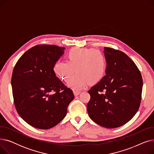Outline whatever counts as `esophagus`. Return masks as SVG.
<instances>
[{
    "mask_svg": "<svg viewBox=\"0 0 154 154\" xmlns=\"http://www.w3.org/2000/svg\"><path fill=\"white\" fill-rule=\"evenodd\" d=\"M80 94V91H74V94L75 96L79 95Z\"/></svg>",
    "mask_w": 154,
    "mask_h": 154,
    "instance_id": "esophagus-1",
    "label": "esophagus"
}]
</instances>
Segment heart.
I'll list each match as a JSON object with an SVG mask.
<instances>
[{"label":"heart","mask_w":154,"mask_h":154,"mask_svg":"<svg viewBox=\"0 0 154 154\" xmlns=\"http://www.w3.org/2000/svg\"><path fill=\"white\" fill-rule=\"evenodd\" d=\"M107 60L104 54L94 48L71 49L66 55V61L57 62L54 72L59 79L67 82L75 70L78 74L72 78L67 85L74 91H80L87 84L98 83L106 74Z\"/></svg>","instance_id":"1"}]
</instances>
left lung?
<instances>
[{"mask_svg":"<svg viewBox=\"0 0 154 154\" xmlns=\"http://www.w3.org/2000/svg\"><path fill=\"white\" fill-rule=\"evenodd\" d=\"M107 69L103 79L88 91L90 118L108 128L122 126L139 110L143 86L140 72L132 60L122 51L104 47Z\"/></svg>","mask_w":154,"mask_h":154,"instance_id":"obj_1","label":"left lung"}]
</instances>
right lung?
Listing matches in <instances>:
<instances>
[{
	"label": "right lung",
	"mask_w": 154,
	"mask_h": 154,
	"mask_svg": "<svg viewBox=\"0 0 154 154\" xmlns=\"http://www.w3.org/2000/svg\"><path fill=\"white\" fill-rule=\"evenodd\" d=\"M65 49L54 45L34 46L20 57L14 68L11 84L16 110L24 121L37 128L57 125L74 99L72 91L54 72Z\"/></svg>",
	"instance_id": "right-lung-1"
}]
</instances>
